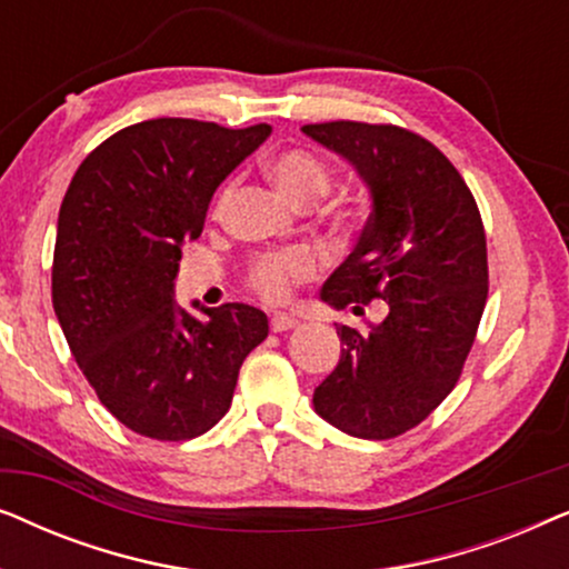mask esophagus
<instances>
[{
    "label": "esophagus",
    "instance_id": "34e87169",
    "mask_svg": "<svg viewBox=\"0 0 569 569\" xmlns=\"http://www.w3.org/2000/svg\"><path fill=\"white\" fill-rule=\"evenodd\" d=\"M269 326H271V331H274V333H282V331L295 329V326H298V318L284 316V313H277L274 318H271Z\"/></svg>",
    "mask_w": 569,
    "mask_h": 569
}]
</instances>
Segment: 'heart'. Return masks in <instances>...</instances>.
<instances>
[{"label": "heart", "mask_w": 569, "mask_h": 569, "mask_svg": "<svg viewBox=\"0 0 569 569\" xmlns=\"http://www.w3.org/2000/svg\"><path fill=\"white\" fill-rule=\"evenodd\" d=\"M267 176L274 181L279 191L295 204L310 207L331 189V170L316 152L306 147H287L267 160ZM236 183L228 181L220 186L214 197V212H222L230 204ZM333 220L347 222L349 212L345 207L331 209ZM321 274V259L308 248H287V251L259 253L248 267V287L259 295L263 302L282 306L292 298V290L302 282H310Z\"/></svg>", "instance_id": "b5f03b06"}]
</instances>
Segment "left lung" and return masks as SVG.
I'll return each mask as SVG.
<instances>
[{
    "mask_svg": "<svg viewBox=\"0 0 569 569\" xmlns=\"http://www.w3.org/2000/svg\"><path fill=\"white\" fill-rule=\"evenodd\" d=\"M308 137L345 154L370 186L360 243L326 279L321 298L357 316L383 300L368 331L339 326L341 360L316 388V411L365 440L399 438L453 391L487 306V236L453 162L393 123L323 121Z\"/></svg>",
    "mask_w": 569,
    "mask_h": 569,
    "instance_id": "8db88e82",
    "label": "left lung"
}]
</instances>
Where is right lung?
Returning <instances> with one entry per match:
<instances>
[{"instance_id": "add662e5", "label": "right lung", "mask_w": 569, "mask_h": 569, "mask_svg": "<svg viewBox=\"0 0 569 569\" xmlns=\"http://www.w3.org/2000/svg\"><path fill=\"white\" fill-rule=\"evenodd\" d=\"M269 123L150 119L100 142L59 209L51 300L82 376L131 432L191 440L230 409L240 365L267 339L259 308L224 302L207 323L173 302L181 246Z\"/></svg>"}]
</instances>
